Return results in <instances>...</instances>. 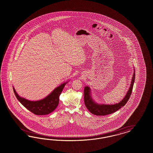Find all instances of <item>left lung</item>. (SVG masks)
Here are the masks:
<instances>
[{"label":"left lung","mask_w":153,"mask_h":153,"mask_svg":"<svg viewBox=\"0 0 153 153\" xmlns=\"http://www.w3.org/2000/svg\"><path fill=\"white\" fill-rule=\"evenodd\" d=\"M135 79V71L134 72L133 77L131 81L130 88L128 89L125 97L120 102L116 104L107 105V104H99L96 103L91 96V90L88 86L85 87L84 88V102L87 109L93 114L97 116H106L111 114L119 110L122 107L125 106L128 100L131 93Z\"/></svg>","instance_id":"1"}]
</instances>
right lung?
<instances>
[{
    "label": "right lung",
    "instance_id": "1",
    "mask_svg": "<svg viewBox=\"0 0 153 153\" xmlns=\"http://www.w3.org/2000/svg\"><path fill=\"white\" fill-rule=\"evenodd\" d=\"M67 83V82L61 84L60 86L56 88L48 96L38 101H30L20 97L16 93L14 88H13L14 94L19 102L28 111L36 115H46L54 111L58 105L59 96Z\"/></svg>",
    "mask_w": 153,
    "mask_h": 153
}]
</instances>
